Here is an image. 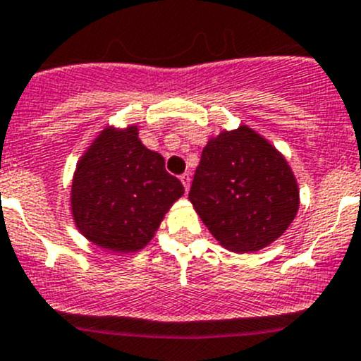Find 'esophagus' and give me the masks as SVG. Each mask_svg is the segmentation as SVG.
I'll list each match as a JSON object with an SVG mask.
<instances>
[{
    "label": "esophagus",
    "instance_id": "1",
    "mask_svg": "<svg viewBox=\"0 0 361 361\" xmlns=\"http://www.w3.org/2000/svg\"><path fill=\"white\" fill-rule=\"evenodd\" d=\"M180 180H181V183H183V187H185V192H188V188H190V174H188V173L181 174V176H180Z\"/></svg>",
    "mask_w": 361,
    "mask_h": 361
}]
</instances>
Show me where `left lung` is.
Instances as JSON below:
<instances>
[{
    "label": "left lung",
    "instance_id": "1",
    "mask_svg": "<svg viewBox=\"0 0 361 361\" xmlns=\"http://www.w3.org/2000/svg\"><path fill=\"white\" fill-rule=\"evenodd\" d=\"M188 199L216 240L235 252L267 247L299 207L286 159L247 126L223 131L204 147Z\"/></svg>",
    "mask_w": 361,
    "mask_h": 361
}]
</instances>
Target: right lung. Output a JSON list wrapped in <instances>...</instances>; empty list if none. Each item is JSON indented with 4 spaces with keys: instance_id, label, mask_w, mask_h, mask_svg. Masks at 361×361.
Returning a JSON list of instances; mask_svg holds the SVG:
<instances>
[{
    "instance_id": "add662e5",
    "label": "right lung",
    "mask_w": 361,
    "mask_h": 361,
    "mask_svg": "<svg viewBox=\"0 0 361 361\" xmlns=\"http://www.w3.org/2000/svg\"><path fill=\"white\" fill-rule=\"evenodd\" d=\"M183 192L166 171L164 157L142 145L135 126L105 130L75 168L72 214L93 244L133 252L149 244Z\"/></svg>"
}]
</instances>
